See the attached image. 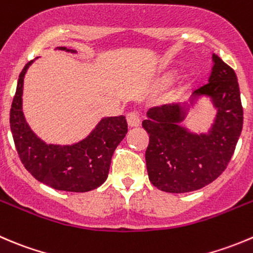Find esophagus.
Instances as JSON below:
<instances>
[{
    "label": "esophagus",
    "mask_w": 253,
    "mask_h": 253,
    "mask_svg": "<svg viewBox=\"0 0 253 253\" xmlns=\"http://www.w3.org/2000/svg\"><path fill=\"white\" fill-rule=\"evenodd\" d=\"M127 124L129 127H138L139 126V116L137 115V112H129L126 116Z\"/></svg>",
    "instance_id": "1"
}]
</instances>
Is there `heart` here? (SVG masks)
Here are the masks:
<instances>
[{"mask_svg": "<svg viewBox=\"0 0 253 253\" xmlns=\"http://www.w3.org/2000/svg\"><path fill=\"white\" fill-rule=\"evenodd\" d=\"M169 82H170V79H166V80H164V83H167V84H168Z\"/></svg>", "mask_w": 253, "mask_h": 253, "instance_id": "obj_1", "label": "heart"}]
</instances>
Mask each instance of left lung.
I'll return each instance as SVG.
<instances>
[{
	"mask_svg": "<svg viewBox=\"0 0 253 253\" xmlns=\"http://www.w3.org/2000/svg\"><path fill=\"white\" fill-rule=\"evenodd\" d=\"M209 83L193 92L190 104L153 107L142 126L149 134L146 164L149 181L167 193H188L214 181L229 164L244 124L234 69L212 54ZM207 97L217 111L208 132L183 126L190 107Z\"/></svg>",
	"mask_w": 253,
	"mask_h": 253,
	"instance_id": "8db88e82",
	"label": "left lung"
}]
</instances>
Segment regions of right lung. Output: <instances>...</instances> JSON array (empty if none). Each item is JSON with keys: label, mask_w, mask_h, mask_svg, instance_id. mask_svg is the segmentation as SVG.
Here are the masks:
<instances>
[{"label": "right lung", "mask_w": 253, "mask_h": 253, "mask_svg": "<svg viewBox=\"0 0 253 253\" xmlns=\"http://www.w3.org/2000/svg\"><path fill=\"white\" fill-rule=\"evenodd\" d=\"M59 50H77L56 46ZM34 60L19 74L16 95L9 112V124L18 156L27 170L41 183L56 190L85 193L99 188L107 179L112 154L127 133L125 116L104 117L82 141L73 144H46L29 125L22 107L23 82Z\"/></svg>", "instance_id": "add662e5"}]
</instances>
